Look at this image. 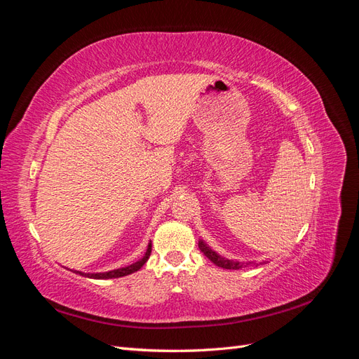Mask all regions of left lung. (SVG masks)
<instances>
[{
  "instance_id": "1",
  "label": "left lung",
  "mask_w": 359,
  "mask_h": 359,
  "mask_svg": "<svg viewBox=\"0 0 359 359\" xmlns=\"http://www.w3.org/2000/svg\"><path fill=\"white\" fill-rule=\"evenodd\" d=\"M199 250L208 257L212 264L217 266H222L224 269H241V268H248V266H259L266 264L268 257L266 256H229L219 252L215 247H212L205 238H199Z\"/></svg>"
}]
</instances>
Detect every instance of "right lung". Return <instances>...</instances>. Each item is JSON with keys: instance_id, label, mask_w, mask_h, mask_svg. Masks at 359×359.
<instances>
[{"instance_id": "1", "label": "right lung", "mask_w": 359, "mask_h": 359, "mask_svg": "<svg viewBox=\"0 0 359 359\" xmlns=\"http://www.w3.org/2000/svg\"><path fill=\"white\" fill-rule=\"evenodd\" d=\"M149 253H151V241L147 243L142 255H140L139 257H136L135 260H130V262H127V264L115 265V266H112V268L102 269V271H90V273H82V271L76 269L74 273H76V274H81V276H85V277H93V278L124 277V276L132 274V273H135V271H139L140 268H142V266L145 265L147 260H148V257H149Z\"/></svg>"}]
</instances>
